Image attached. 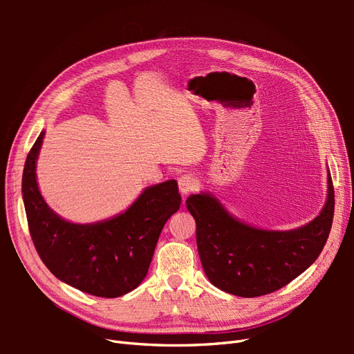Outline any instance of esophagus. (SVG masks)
Instances as JSON below:
<instances>
[{"instance_id": "esophagus-1", "label": "esophagus", "mask_w": 354, "mask_h": 354, "mask_svg": "<svg viewBox=\"0 0 354 354\" xmlns=\"http://www.w3.org/2000/svg\"><path fill=\"white\" fill-rule=\"evenodd\" d=\"M196 178L190 174H183L178 178V189L181 195H189L190 192H194L196 189Z\"/></svg>"}]
</instances>
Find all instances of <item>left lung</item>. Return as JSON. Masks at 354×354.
<instances>
[{"label":"left lung","instance_id":"8db88e82","mask_svg":"<svg viewBox=\"0 0 354 354\" xmlns=\"http://www.w3.org/2000/svg\"><path fill=\"white\" fill-rule=\"evenodd\" d=\"M186 205L196 221L198 251L209 282L224 292L252 298L283 288L316 261L329 236L335 198L328 174L322 212L288 232L243 224L208 194L190 195Z\"/></svg>","mask_w":354,"mask_h":354}]
</instances>
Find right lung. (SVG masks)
I'll use <instances>...</instances> for the list:
<instances>
[{"instance_id": "obj_1", "label": "right lung", "mask_w": 354, "mask_h": 354, "mask_svg": "<svg viewBox=\"0 0 354 354\" xmlns=\"http://www.w3.org/2000/svg\"><path fill=\"white\" fill-rule=\"evenodd\" d=\"M44 138L41 131L28 153L22 194L28 227L39 259L57 279L95 297L116 298L146 277L167 220L178 211L176 180L147 187L118 217L93 224L60 218L42 199L35 162Z\"/></svg>"}]
</instances>
